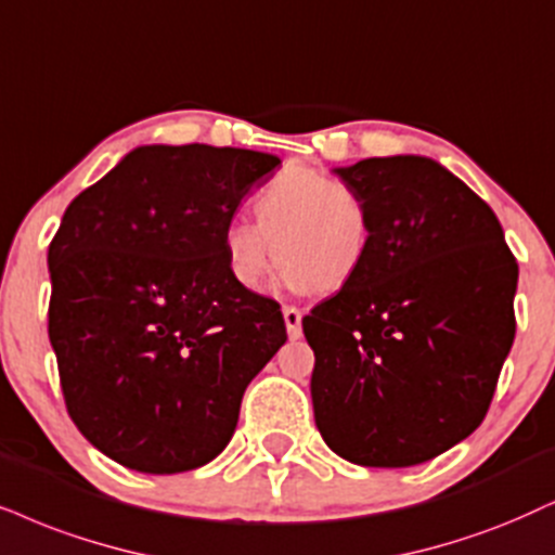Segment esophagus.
<instances>
[{
  "instance_id": "esophagus-1",
  "label": "esophagus",
  "mask_w": 555,
  "mask_h": 555,
  "mask_svg": "<svg viewBox=\"0 0 555 555\" xmlns=\"http://www.w3.org/2000/svg\"><path fill=\"white\" fill-rule=\"evenodd\" d=\"M284 322H286V333H289L292 340L301 338V310H297V307L286 305L284 307Z\"/></svg>"
}]
</instances>
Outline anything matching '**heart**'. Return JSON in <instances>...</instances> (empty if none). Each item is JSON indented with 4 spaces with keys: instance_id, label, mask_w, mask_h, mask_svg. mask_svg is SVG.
Segmentation results:
<instances>
[{
    "instance_id": "heart-1",
    "label": "heart",
    "mask_w": 555,
    "mask_h": 555,
    "mask_svg": "<svg viewBox=\"0 0 555 555\" xmlns=\"http://www.w3.org/2000/svg\"><path fill=\"white\" fill-rule=\"evenodd\" d=\"M250 222H230L222 233V256L243 289H261L282 258V284L292 292L333 294L346 289L366 266L374 248L369 202L353 186L318 168L289 166L271 177L254 196Z\"/></svg>"
}]
</instances>
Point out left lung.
I'll use <instances>...</instances> for the list:
<instances>
[{"instance_id":"8db88e82","label":"left lung","mask_w":555,"mask_h":555,"mask_svg":"<svg viewBox=\"0 0 555 555\" xmlns=\"http://www.w3.org/2000/svg\"><path fill=\"white\" fill-rule=\"evenodd\" d=\"M335 173L369 202L356 282L301 320L322 440L359 466L404 468L468 438L515 340L517 261L492 207L423 156Z\"/></svg>"}]
</instances>
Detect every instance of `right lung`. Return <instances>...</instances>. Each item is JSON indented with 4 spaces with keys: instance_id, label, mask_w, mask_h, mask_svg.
Wrapping results in <instances>:
<instances>
[{
    "instance_id": "1",
    "label": "right lung",
    "mask_w": 555,
    "mask_h": 555,
    "mask_svg": "<svg viewBox=\"0 0 555 555\" xmlns=\"http://www.w3.org/2000/svg\"><path fill=\"white\" fill-rule=\"evenodd\" d=\"M282 160L143 145L83 189L48 248V338L66 410L96 451L143 474L209 464L243 391L286 343L282 307L243 289L222 233Z\"/></svg>"
}]
</instances>
